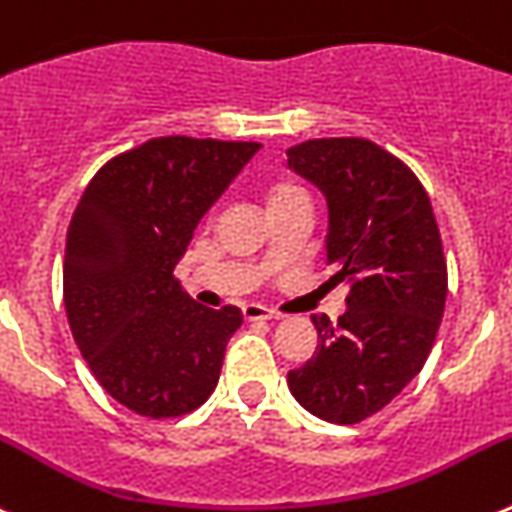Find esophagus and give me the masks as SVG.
I'll return each mask as SVG.
<instances>
[{
    "instance_id": "obj_1",
    "label": "esophagus",
    "mask_w": 512,
    "mask_h": 512,
    "mask_svg": "<svg viewBox=\"0 0 512 512\" xmlns=\"http://www.w3.org/2000/svg\"><path fill=\"white\" fill-rule=\"evenodd\" d=\"M242 316L247 321H262V319H280V313L273 308L262 306V303H245L242 306Z\"/></svg>"
}]
</instances>
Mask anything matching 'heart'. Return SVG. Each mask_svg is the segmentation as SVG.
Masks as SVG:
<instances>
[{
	"instance_id": "b5f03b06",
	"label": "heart",
	"mask_w": 512,
	"mask_h": 512,
	"mask_svg": "<svg viewBox=\"0 0 512 512\" xmlns=\"http://www.w3.org/2000/svg\"><path fill=\"white\" fill-rule=\"evenodd\" d=\"M298 191H301V188L293 186V183H278V186L270 191V204L278 199H283V196H290V193H298Z\"/></svg>"
}]
</instances>
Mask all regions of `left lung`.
Listing matches in <instances>:
<instances>
[{
	"mask_svg": "<svg viewBox=\"0 0 512 512\" xmlns=\"http://www.w3.org/2000/svg\"><path fill=\"white\" fill-rule=\"evenodd\" d=\"M288 168L326 196L329 283H349L336 324L311 316L319 347L288 388L313 416L349 426L382 411L434 347L449 290L439 224L416 173L365 137L301 142Z\"/></svg>",
	"mask_w": 512,
	"mask_h": 512,
	"instance_id": "8db88e82",
	"label": "left lung"
}]
</instances>
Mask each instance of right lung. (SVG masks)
Returning a JSON list of instances; mask_svg holds the SVG:
<instances>
[{
	"label": "right lung",
	"mask_w": 512,
	"mask_h": 512,
	"mask_svg": "<svg viewBox=\"0 0 512 512\" xmlns=\"http://www.w3.org/2000/svg\"><path fill=\"white\" fill-rule=\"evenodd\" d=\"M260 147L153 137L101 165L73 211L63 260L71 334L101 388L137 416H183L214 393L242 311L201 306L173 270Z\"/></svg>",
	"instance_id": "obj_1"
}]
</instances>
